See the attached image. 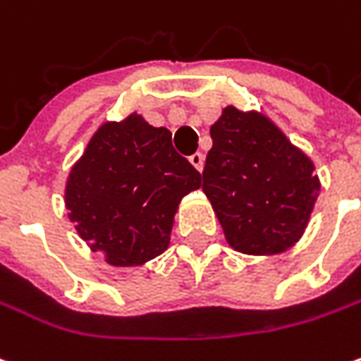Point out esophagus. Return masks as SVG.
<instances>
[{
  "mask_svg": "<svg viewBox=\"0 0 361 361\" xmlns=\"http://www.w3.org/2000/svg\"><path fill=\"white\" fill-rule=\"evenodd\" d=\"M190 164L194 165L197 171L202 173V169H204V155H202V153H194V155L190 157Z\"/></svg>",
  "mask_w": 361,
  "mask_h": 361,
  "instance_id": "1",
  "label": "esophagus"
}]
</instances>
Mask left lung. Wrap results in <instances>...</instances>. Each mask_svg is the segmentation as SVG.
Here are the masks:
<instances>
[{"label":"left lung","instance_id":"8db88e82","mask_svg":"<svg viewBox=\"0 0 361 361\" xmlns=\"http://www.w3.org/2000/svg\"><path fill=\"white\" fill-rule=\"evenodd\" d=\"M210 135L200 185L226 243L255 257L289 250L305 234L322 190L313 159L259 111L228 104Z\"/></svg>","mask_w":361,"mask_h":361}]
</instances>
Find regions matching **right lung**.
<instances>
[{"label":"right lung","mask_w":361,"mask_h":361,"mask_svg":"<svg viewBox=\"0 0 361 361\" xmlns=\"http://www.w3.org/2000/svg\"><path fill=\"white\" fill-rule=\"evenodd\" d=\"M200 173L176 153L171 133L143 115L104 121L64 183L68 220L111 267H139L167 250L181 197Z\"/></svg>","instance_id":"add662e5"}]
</instances>
